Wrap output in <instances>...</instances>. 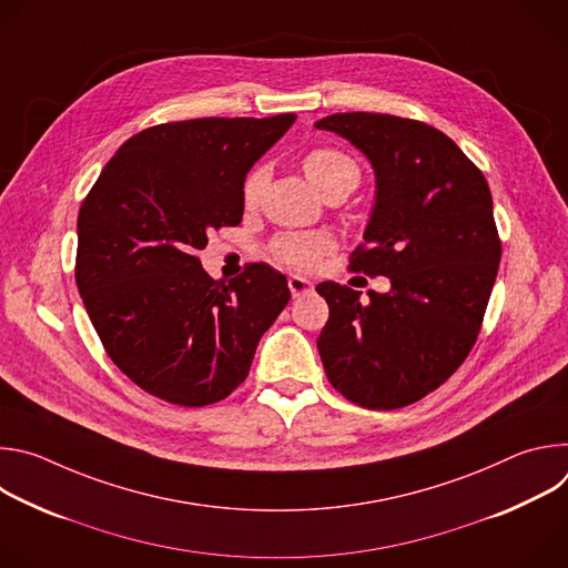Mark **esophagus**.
<instances>
[{"label": "esophagus", "instance_id": "esophagus-1", "mask_svg": "<svg viewBox=\"0 0 568 568\" xmlns=\"http://www.w3.org/2000/svg\"><path fill=\"white\" fill-rule=\"evenodd\" d=\"M287 287H290V292H292L294 298H296V296H305V294H310V292L314 290V285H312L307 278H301V276H296V274H290V276H287Z\"/></svg>", "mask_w": 568, "mask_h": 568}]
</instances>
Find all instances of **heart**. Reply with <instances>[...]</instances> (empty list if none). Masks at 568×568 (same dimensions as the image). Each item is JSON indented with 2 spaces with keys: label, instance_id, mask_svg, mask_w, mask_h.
I'll list each match as a JSON object with an SVG mask.
<instances>
[{
  "label": "heart",
  "instance_id": "heart-1",
  "mask_svg": "<svg viewBox=\"0 0 568 568\" xmlns=\"http://www.w3.org/2000/svg\"><path fill=\"white\" fill-rule=\"evenodd\" d=\"M303 173L307 175V180L314 184L316 191H321L323 195H328L335 189L342 186H357L359 182V169L355 161L344 154L337 148H312L310 152H305V156L301 159ZM265 169L258 166L254 169L247 178L245 184H242V202L245 206H254L263 193L265 186ZM333 250V240L326 233H298V231H290V233H281L270 242V254L274 261L292 267V270H312L318 265V261L326 256Z\"/></svg>",
  "mask_w": 568,
  "mask_h": 568
}]
</instances>
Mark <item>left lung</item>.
<instances>
[{"mask_svg":"<svg viewBox=\"0 0 568 568\" xmlns=\"http://www.w3.org/2000/svg\"><path fill=\"white\" fill-rule=\"evenodd\" d=\"M357 145L377 197L351 272L390 278V292L318 283L331 316L316 346L328 382L364 409L423 399L465 362L488 307L501 240L490 186L440 130L393 114L346 112L316 121Z\"/></svg>","mask_w":568,"mask_h":568,"instance_id":"left-lung-1","label":"left lung"}]
</instances>
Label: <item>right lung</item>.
<instances>
[{
    "label": "right lung",
    "instance_id": "right-lung-1",
    "mask_svg": "<svg viewBox=\"0 0 568 568\" xmlns=\"http://www.w3.org/2000/svg\"><path fill=\"white\" fill-rule=\"evenodd\" d=\"M296 114L145 128L108 161L78 213L75 285L110 359L145 393L206 407L250 375L290 301L265 263L211 278L209 233L237 226L242 184Z\"/></svg>",
    "mask_w": 568,
    "mask_h": 568
}]
</instances>
